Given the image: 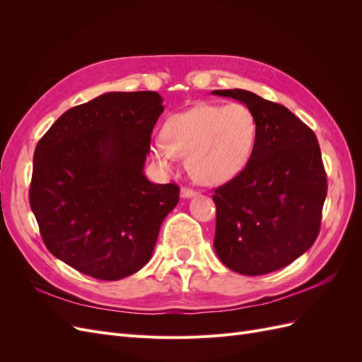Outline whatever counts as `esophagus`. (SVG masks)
Wrapping results in <instances>:
<instances>
[{"label":"esophagus","mask_w":362,"mask_h":362,"mask_svg":"<svg viewBox=\"0 0 362 362\" xmlns=\"http://www.w3.org/2000/svg\"><path fill=\"white\" fill-rule=\"evenodd\" d=\"M194 194H198V192H196V190L192 189V187H182V189H181V198H184V199L193 198Z\"/></svg>","instance_id":"obj_1"}]
</instances>
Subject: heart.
Wrapping results in <instances>:
<instances>
[{
    "label": "heart",
    "mask_w": 362,
    "mask_h": 362,
    "mask_svg": "<svg viewBox=\"0 0 362 362\" xmlns=\"http://www.w3.org/2000/svg\"><path fill=\"white\" fill-rule=\"evenodd\" d=\"M257 140V119L243 104H198L170 116L163 139L152 144L161 168L187 157L192 177L202 184H222L245 169Z\"/></svg>",
    "instance_id": "1"
}]
</instances>
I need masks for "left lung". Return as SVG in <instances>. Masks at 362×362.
<instances>
[{
  "label": "left lung",
  "instance_id": "left-lung-1",
  "mask_svg": "<svg viewBox=\"0 0 362 362\" xmlns=\"http://www.w3.org/2000/svg\"><path fill=\"white\" fill-rule=\"evenodd\" d=\"M243 103L257 119L246 168L214 190V249L246 276L288 266L320 231L327 181L314 131L287 107L255 93L214 90Z\"/></svg>",
  "mask_w": 362,
  "mask_h": 362
}]
</instances>
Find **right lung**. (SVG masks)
Here are the masks:
<instances>
[{
    "mask_svg": "<svg viewBox=\"0 0 362 362\" xmlns=\"http://www.w3.org/2000/svg\"><path fill=\"white\" fill-rule=\"evenodd\" d=\"M157 92H110L69 108L33 157L30 206L51 254L84 275L117 281L151 259L177 184L144 173L163 113Z\"/></svg>",
    "mask_w": 362,
    "mask_h": 362,
    "instance_id": "right-lung-1",
    "label": "right lung"
}]
</instances>
